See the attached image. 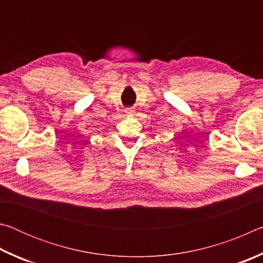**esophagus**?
<instances>
[{
    "mask_svg": "<svg viewBox=\"0 0 263 263\" xmlns=\"http://www.w3.org/2000/svg\"><path fill=\"white\" fill-rule=\"evenodd\" d=\"M125 112H126V115H131V114L133 112V111H132L131 109H127V110L125 111Z\"/></svg>",
    "mask_w": 263,
    "mask_h": 263,
    "instance_id": "34e87169",
    "label": "esophagus"
}]
</instances>
